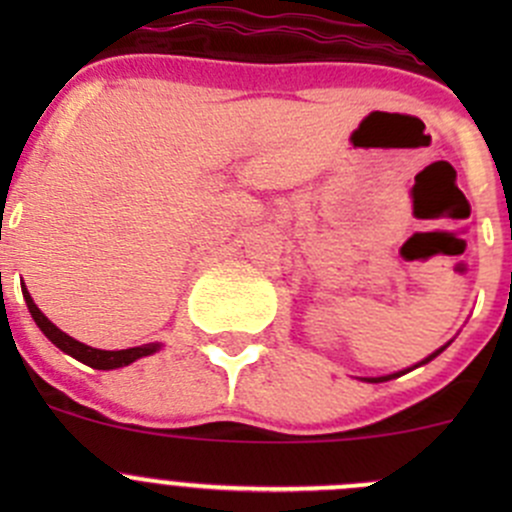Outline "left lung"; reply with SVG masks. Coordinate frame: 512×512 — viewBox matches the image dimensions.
<instances>
[{
	"instance_id": "left-lung-1",
	"label": "left lung",
	"mask_w": 512,
	"mask_h": 512,
	"mask_svg": "<svg viewBox=\"0 0 512 512\" xmlns=\"http://www.w3.org/2000/svg\"><path fill=\"white\" fill-rule=\"evenodd\" d=\"M441 352H443V347L438 349V352H433L431 356H426V359H423L421 364H428V361H431L433 356H438ZM401 374H404V371H399V374H391V376H379V379H366V381H371V384H379V381H389V379H394V376H401Z\"/></svg>"
}]
</instances>
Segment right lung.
<instances>
[{
  "mask_svg": "<svg viewBox=\"0 0 512 512\" xmlns=\"http://www.w3.org/2000/svg\"><path fill=\"white\" fill-rule=\"evenodd\" d=\"M22 292H24V299H27V307H29V312H32L36 327H39L41 332L46 334V339H49L51 344H56L61 352H66L69 356H74V359L84 361V364L91 366V369H106V371L108 369H118V366L133 364L136 359L153 354L158 349V344H143V347L121 349V352H103V349L86 347V344L76 342L74 337H69V334L61 332L59 327H54V324H51L49 319L41 314V309L34 304L32 294L27 292V287H22Z\"/></svg>",
  "mask_w": 512,
  "mask_h": 512,
  "instance_id": "obj_1",
  "label": "right lung"
}]
</instances>
